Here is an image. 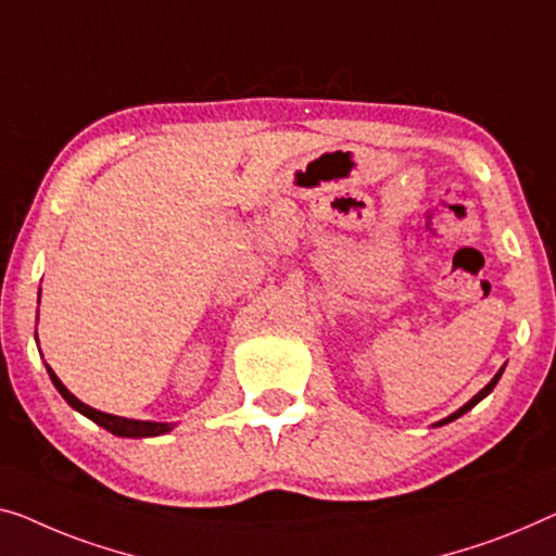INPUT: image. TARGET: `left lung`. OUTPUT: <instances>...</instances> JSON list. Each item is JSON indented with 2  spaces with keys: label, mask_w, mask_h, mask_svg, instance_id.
Returning <instances> with one entry per match:
<instances>
[{
  "label": "left lung",
  "mask_w": 556,
  "mask_h": 556,
  "mask_svg": "<svg viewBox=\"0 0 556 556\" xmlns=\"http://www.w3.org/2000/svg\"><path fill=\"white\" fill-rule=\"evenodd\" d=\"M502 371H504V367H502L500 371H496V375H494V379H492V382H490V384H486V387L482 389V392H479V394H475V396H471V400H469L467 404H464V407H462V409H457V412H454V414H450V417H446V419H442V421H437V427H442V425H450V421H454V419H457V417H462V414H464V412H469L471 407H475V404H479V402H482V400H484V396H486V394H490V392H492V389L496 387V382H500Z\"/></svg>",
  "instance_id": "1"
}]
</instances>
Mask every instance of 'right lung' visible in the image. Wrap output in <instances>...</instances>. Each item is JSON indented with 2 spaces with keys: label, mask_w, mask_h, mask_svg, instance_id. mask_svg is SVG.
<instances>
[{
  "label": "right lung",
  "mask_w": 556,
  "mask_h": 556,
  "mask_svg": "<svg viewBox=\"0 0 556 556\" xmlns=\"http://www.w3.org/2000/svg\"><path fill=\"white\" fill-rule=\"evenodd\" d=\"M47 371H49V377H52L56 392H60V394L64 396L66 404H70L72 409H77V412L85 414V417L92 419L94 425L104 427L106 432H112V434H117V437H137V439H139V437H160V434H167L169 429L174 427V425H167V421H139V419H127V417H114V414H106V412H99V409L87 407L85 402H79L77 396H74V394L70 392V389H66V387L60 382V377H56L52 369L47 367Z\"/></svg>",
  "instance_id": "1"
}]
</instances>
